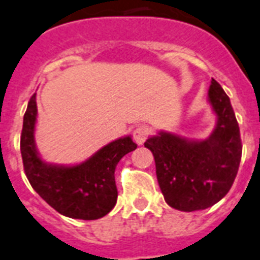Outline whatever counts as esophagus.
Masks as SVG:
<instances>
[{"label":"esophagus","mask_w":260,"mask_h":260,"mask_svg":"<svg viewBox=\"0 0 260 260\" xmlns=\"http://www.w3.org/2000/svg\"><path fill=\"white\" fill-rule=\"evenodd\" d=\"M148 135H149L148 126H147V125H139L134 129V134H132V136H134V140L136 141L137 144L141 145V144H144V141L147 140Z\"/></svg>","instance_id":"esophagus-1"}]
</instances>
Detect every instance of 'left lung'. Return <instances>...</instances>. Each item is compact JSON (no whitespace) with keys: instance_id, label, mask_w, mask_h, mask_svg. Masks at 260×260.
Masks as SVG:
<instances>
[{"instance_id":"obj_1","label":"left lung","mask_w":260,"mask_h":260,"mask_svg":"<svg viewBox=\"0 0 260 260\" xmlns=\"http://www.w3.org/2000/svg\"><path fill=\"white\" fill-rule=\"evenodd\" d=\"M208 101L216 115V126L206 140L159 132L144 143L155 157L156 176L167 204L184 212L206 210L223 199L233 187L242 159L239 125L230 97L214 79Z\"/></svg>"}]
</instances>
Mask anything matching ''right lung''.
<instances>
[{
	"mask_svg": "<svg viewBox=\"0 0 260 260\" xmlns=\"http://www.w3.org/2000/svg\"><path fill=\"white\" fill-rule=\"evenodd\" d=\"M37 120L36 94L24 115L21 156L27 180L52 208L64 216L94 220L108 214L117 200L115 170L124 155L137 145L129 136L112 141L77 166L48 164L39 156L35 143Z\"/></svg>",
	"mask_w": 260,
	"mask_h": 260,
	"instance_id": "add662e5",
	"label": "right lung"
}]
</instances>
